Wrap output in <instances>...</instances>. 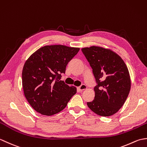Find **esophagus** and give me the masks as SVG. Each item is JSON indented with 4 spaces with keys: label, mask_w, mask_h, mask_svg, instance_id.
Wrapping results in <instances>:
<instances>
[{
    "label": "esophagus",
    "mask_w": 147,
    "mask_h": 147,
    "mask_svg": "<svg viewBox=\"0 0 147 147\" xmlns=\"http://www.w3.org/2000/svg\"><path fill=\"white\" fill-rule=\"evenodd\" d=\"M85 89H86V86L85 85H84V84H83V85H82L78 87V90L80 92H82L83 90Z\"/></svg>",
    "instance_id": "34e87169"
}]
</instances>
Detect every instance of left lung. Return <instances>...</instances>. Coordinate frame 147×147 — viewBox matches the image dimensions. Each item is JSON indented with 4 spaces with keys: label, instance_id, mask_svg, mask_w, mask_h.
Masks as SVG:
<instances>
[{
    "label": "left lung",
    "instance_id": "1",
    "mask_svg": "<svg viewBox=\"0 0 147 147\" xmlns=\"http://www.w3.org/2000/svg\"><path fill=\"white\" fill-rule=\"evenodd\" d=\"M95 78V98L87 102L91 110L101 116H111L119 110L126 100L131 80L126 64L116 53L92 46L83 48Z\"/></svg>",
    "mask_w": 147,
    "mask_h": 147
}]
</instances>
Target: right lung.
Listing matches in <instances>:
<instances>
[{
    "instance_id": "add662e5",
    "label": "right lung",
    "mask_w": 147,
    "mask_h": 147,
    "mask_svg": "<svg viewBox=\"0 0 147 147\" xmlns=\"http://www.w3.org/2000/svg\"><path fill=\"white\" fill-rule=\"evenodd\" d=\"M80 48L46 45L28 59L22 72L24 96L30 105L42 115H52L66 107L76 93V87L61 80V74Z\"/></svg>"
}]
</instances>
